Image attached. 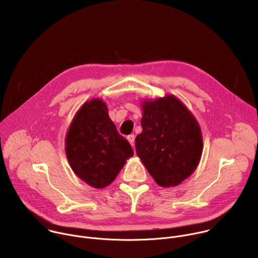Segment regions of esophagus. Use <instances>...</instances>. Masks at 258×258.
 Masks as SVG:
<instances>
[{"mask_svg": "<svg viewBox=\"0 0 258 258\" xmlns=\"http://www.w3.org/2000/svg\"><path fill=\"white\" fill-rule=\"evenodd\" d=\"M127 141L130 142V144L132 145V147H135V135H130L127 137Z\"/></svg>", "mask_w": 258, "mask_h": 258, "instance_id": "obj_1", "label": "esophagus"}]
</instances>
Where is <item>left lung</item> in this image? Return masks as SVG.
Wrapping results in <instances>:
<instances>
[{
  "instance_id": "8db88e82",
  "label": "left lung",
  "mask_w": 258,
  "mask_h": 258,
  "mask_svg": "<svg viewBox=\"0 0 258 258\" xmlns=\"http://www.w3.org/2000/svg\"><path fill=\"white\" fill-rule=\"evenodd\" d=\"M142 133L136 152L161 187H174L197 168L203 150L198 121L172 95L142 105Z\"/></svg>"
}]
</instances>
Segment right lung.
I'll return each mask as SVG.
<instances>
[{"label": "right lung", "instance_id": "1", "mask_svg": "<svg viewBox=\"0 0 258 258\" xmlns=\"http://www.w3.org/2000/svg\"><path fill=\"white\" fill-rule=\"evenodd\" d=\"M65 152L75 173L96 189L109 186L134 155L101 99H92L80 108L66 135Z\"/></svg>", "mask_w": 258, "mask_h": 258}]
</instances>
